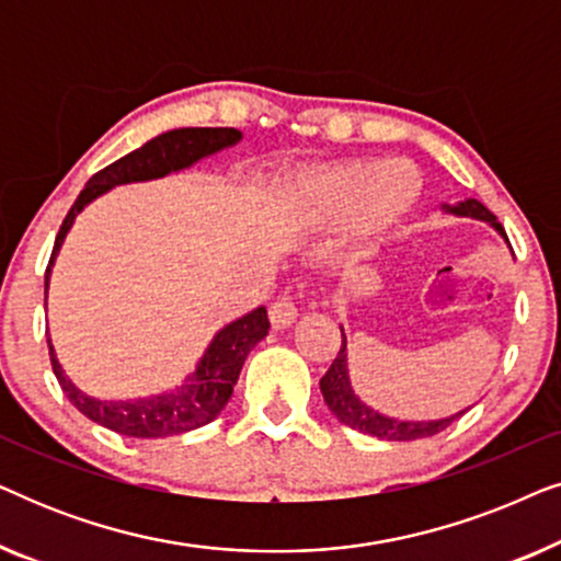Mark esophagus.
I'll return each mask as SVG.
<instances>
[{
  "label": "esophagus",
  "instance_id": "1",
  "mask_svg": "<svg viewBox=\"0 0 561 561\" xmlns=\"http://www.w3.org/2000/svg\"><path fill=\"white\" fill-rule=\"evenodd\" d=\"M296 317H298V309H296V304L290 301L288 296H278L275 298V301L271 304V324L275 327V329H286V327H290L296 321Z\"/></svg>",
  "mask_w": 561,
  "mask_h": 561
}]
</instances>
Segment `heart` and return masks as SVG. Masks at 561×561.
I'll return each instance as SVG.
<instances>
[{
    "mask_svg": "<svg viewBox=\"0 0 561 561\" xmlns=\"http://www.w3.org/2000/svg\"><path fill=\"white\" fill-rule=\"evenodd\" d=\"M421 191L409 160H350L306 173L290 186V202L313 227L350 221L352 240L367 248L416 206Z\"/></svg>",
    "mask_w": 561,
    "mask_h": 561,
    "instance_id": "b5f03b06",
    "label": "heart"
}]
</instances>
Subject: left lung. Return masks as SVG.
<instances>
[{
	"label": "left lung",
	"mask_w": 561,
	"mask_h": 561,
	"mask_svg": "<svg viewBox=\"0 0 561 561\" xmlns=\"http://www.w3.org/2000/svg\"><path fill=\"white\" fill-rule=\"evenodd\" d=\"M444 211L457 214V217H472L480 221H488L490 227L495 229L497 234H503V240L508 242V234L501 227V221L495 219L493 211H488V206H482L478 198H465L457 206L444 204ZM321 396L329 405V411L340 419V424L357 428V432L378 436V439L386 442H411V439H424V436H434L447 428L451 421L462 416L465 411L455 413V416L447 419H436V421H401V419H390L386 413L370 409V405L359 401V396L355 393L350 382V370H347V336H344L342 329V347L336 352L332 367H329L324 378L319 380Z\"/></svg>",
	"instance_id": "obj_1"
}]
</instances>
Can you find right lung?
<instances>
[{"instance_id": "obj_1", "label": "right lung", "mask_w": 561, "mask_h": 561, "mask_svg": "<svg viewBox=\"0 0 561 561\" xmlns=\"http://www.w3.org/2000/svg\"><path fill=\"white\" fill-rule=\"evenodd\" d=\"M242 140V133L234 127H181L171 129L152 137L142 148L129 152V156L114 160L104 171L94 173L81 191L71 211L66 214L64 225L58 229L56 244H53V255L45 271V294H48L50 267L56 263V255L64 244L68 229L76 221V217L89 206L94 198H99L114 186L122 183H137V181H152L163 179V175L173 171H183V168L198 163L206 156L232 148ZM271 321H267L265 306H257L255 311L244 313V317L234 319L232 324L219 329L209 347H206L204 357L198 359L196 373H191L186 380L175 390H165V393L135 398V401H99L94 396H87L71 382V378L60 367L56 350H50V365L56 373L58 386L64 388L76 409L83 416L94 421V424L112 428L122 436H135V439H163V436L183 434L191 428H198L209 424L225 409L229 398H232L234 382L240 378V370L248 359L250 350L255 347L260 340H265Z\"/></svg>"}]
</instances>
